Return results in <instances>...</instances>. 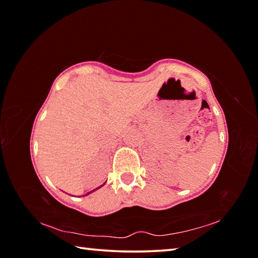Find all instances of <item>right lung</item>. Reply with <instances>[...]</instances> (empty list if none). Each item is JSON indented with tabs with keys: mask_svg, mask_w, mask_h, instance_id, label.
Here are the masks:
<instances>
[{
	"mask_svg": "<svg viewBox=\"0 0 258 258\" xmlns=\"http://www.w3.org/2000/svg\"><path fill=\"white\" fill-rule=\"evenodd\" d=\"M103 184H104V183H103ZM103 184H102V185H103ZM102 185H100L99 187H101ZM99 187H97V189H94V190H92V191H91V192H93V191H95V190H98V189H99ZM91 192H89V194H91ZM89 194H87V195H89Z\"/></svg>",
	"mask_w": 258,
	"mask_h": 258,
	"instance_id": "add662e5",
	"label": "right lung"
}]
</instances>
